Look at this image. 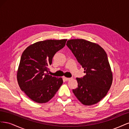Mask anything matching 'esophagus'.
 Listing matches in <instances>:
<instances>
[{"label":"esophagus","mask_w":129,"mask_h":129,"mask_svg":"<svg viewBox=\"0 0 129 129\" xmlns=\"http://www.w3.org/2000/svg\"><path fill=\"white\" fill-rule=\"evenodd\" d=\"M64 79H65V80L66 81H69V80H70L71 79V78H68V77H64Z\"/></svg>","instance_id":"obj_1"}]
</instances>
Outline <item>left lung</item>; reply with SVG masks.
<instances>
[{"label":"left lung","mask_w":129,"mask_h":129,"mask_svg":"<svg viewBox=\"0 0 129 129\" xmlns=\"http://www.w3.org/2000/svg\"><path fill=\"white\" fill-rule=\"evenodd\" d=\"M85 75L76 78L78 87L73 89L76 98L85 105L96 104L106 96L112 82V74L107 54L100 46L84 39L67 42Z\"/></svg>","instance_id":"obj_1"}]
</instances>
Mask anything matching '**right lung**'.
<instances>
[{"instance_id":"add662e5","label":"right lung","mask_w":129,"mask_h":129,"mask_svg":"<svg viewBox=\"0 0 129 129\" xmlns=\"http://www.w3.org/2000/svg\"><path fill=\"white\" fill-rule=\"evenodd\" d=\"M67 40L37 42L22 53L17 72L18 82L21 90L34 102H48L63 83L61 77L49 75L47 73L53 56L64 47Z\"/></svg>"}]
</instances>
